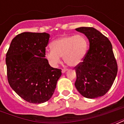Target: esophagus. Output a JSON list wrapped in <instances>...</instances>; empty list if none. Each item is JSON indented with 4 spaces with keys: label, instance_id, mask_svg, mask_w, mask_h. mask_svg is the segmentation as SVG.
<instances>
[{
    "label": "esophagus",
    "instance_id": "esophagus-1",
    "mask_svg": "<svg viewBox=\"0 0 124 124\" xmlns=\"http://www.w3.org/2000/svg\"><path fill=\"white\" fill-rule=\"evenodd\" d=\"M67 71V69H65V68H63L62 70V73H64L65 72H66Z\"/></svg>",
    "mask_w": 124,
    "mask_h": 124
}]
</instances>
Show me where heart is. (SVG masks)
Masks as SVG:
<instances>
[{
	"label": "heart",
	"instance_id": "1",
	"mask_svg": "<svg viewBox=\"0 0 124 124\" xmlns=\"http://www.w3.org/2000/svg\"><path fill=\"white\" fill-rule=\"evenodd\" d=\"M50 47L52 50L46 52V57L52 64L56 66L63 57L66 64L76 66L86 56L88 42L82 35L66 36L53 41Z\"/></svg>",
	"mask_w": 124,
	"mask_h": 124
}]
</instances>
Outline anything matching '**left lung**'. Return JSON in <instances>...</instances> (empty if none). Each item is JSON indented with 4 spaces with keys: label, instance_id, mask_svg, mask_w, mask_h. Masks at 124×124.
<instances>
[{
    "label": "left lung",
    "instance_id": "8db88e82",
    "mask_svg": "<svg viewBox=\"0 0 124 124\" xmlns=\"http://www.w3.org/2000/svg\"><path fill=\"white\" fill-rule=\"evenodd\" d=\"M89 40L90 48L80 64L74 67L76 74V88L87 98L103 96L115 80L117 64L108 38L92 27L76 29Z\"/></svg>",
    "mask_w": 124,
    "mask_h": 124
}]
</instances>
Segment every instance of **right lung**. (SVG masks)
<instances>
[{
  "label": "right lung",
  "mask_w": 124,
  "mask_h": 124,
  "mask_svg": "<svg viewBox=\"0 0 124 124\" xmlns=\"http://www.w3.org/2000/svg\"><path fill=\"white\" fill-rule=\"evenodd\" d=\"M48 33L23 32L12 39L7 55V79L26 101L40 104L51 98L62 70L51 67L46 55Z\"/></svg>",
  "instance_id": "obj_1"
}]
</instances>
